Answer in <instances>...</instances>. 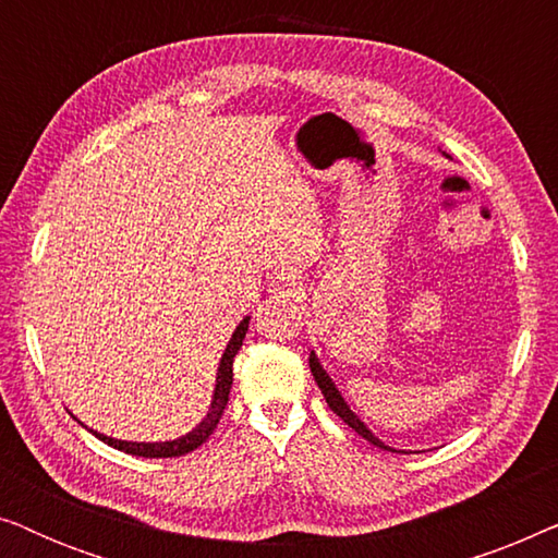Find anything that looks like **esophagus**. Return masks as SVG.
<instances>
[{
	"instance_id": "34e87169",
	"label": "esophagus",
	"mask_w": 558,
	"mask_h": 558,
	"mask_svg": "<svg viewBox=\"0 0 558 558\" xmlns=\"http://www.w3.org/2000/svg\"><path fill=\"white\" fill-rule=\"evenodd\" d=\"M300 289H302L300 274L294 269H281V274L277 277V294L284 296V300H294V296L300 294Z\"/></svg>"
}]
</instances>
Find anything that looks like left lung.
Returning a JSON list of instances; mask_svg holds the SVG:
<instances>
[{"label":"left lung","mask_w":558,"mask_h":558,"mask_svg":"<svg viewBox=\"0 0 558 558\" xmlns=\"http://www.w3.org/2000/svg\"><path fill=\"white\" fill-rule=\"evenodd\" d=\"M441 155L449 157L447 151H441ZM310 371H312V376H315V380H317L319 391H323V396H325L327 407H330L335 414H338L342 422L350 426V429H355L363 439H368L371 445H376L380 449H388V452H403V449H393V447H388L386 441H380L376 434H373L368 426H365V422H361V416H357L355 411L348 407V401L342 399V393L338 391V386H335V380L330 378V373L323 368V363H319V357L315 355V350H312V353H310Z\"/></svg>","instance_id":"left-lung-1"}]
</instances>
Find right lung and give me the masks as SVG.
<instances>
[{"mask_svg": "<svg viewBox=\"0 0 558 558\" xmlns=\"http://www.w3.org/2000/svg\"><path fill=\"white\" fill-rule=\"evenodd\" d=\"M248 319L251 317L241 319L239 327H235L233 335H231V340H228L223 355H220L218 373H216V388H213V399H210L208 414L201 418V424H195L193 432L182 434V437L170 439V441H126V439L106 437V434L96 432V429H88V426H86V429L90 434H96V437L101 439L104 445H109L113 449H121V452H126V454H136V457H180V454L193 452V449L201 447L203 441L210 437L213 429H216L218 422H220V416H223V409L228 403V393H231V384H233V357L241 350L243 338H246Z\"/></svg>", "mask_w": 558, "mask_h": 558, "instance_id": "add662e5", "label": "right lung"}]
</instances>
